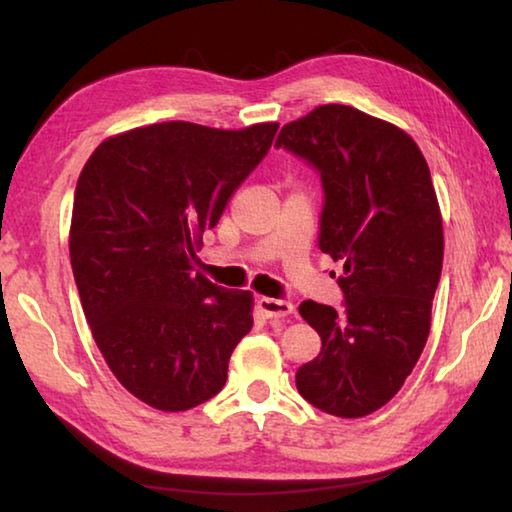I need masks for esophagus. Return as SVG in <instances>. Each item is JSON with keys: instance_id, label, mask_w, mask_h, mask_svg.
Returning <instances> with one entry per match:
<instances>
[{"instance_id": "1", "label": "esophagus", "mask_w": 512, "mask_h": 512, "mask_svg": "<svg viewBox=\"0 0 512 512\" xmlns=\"http://www.w3.org/2000/svg\"><path fill=\"white\" fill-rule=\"evenodd\" d=\"M257 307L266 318H284L293 314V305L287 300H275V298H257Z\"/></svg>"}]
</instances>
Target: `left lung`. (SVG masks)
<instances>
[{
  "label": "left lung",
  "mask_w": 512,
  "mask_h": 512,
  "mask_svg": "<svg viewBox=\"0 0 512 512\" xmlns=\"http://www.w3.org/2000/svg\"><path fill=\"white\" fill-rule=\"evenodd\" d=\"M275 146L320 173L318 246L343 262L345 309L300 305L323 348L296 372L298 393L363 418L393 400L429 336L445 239L427 160L402 128L341 103L282 126Z\"/></svg>",
  "instance_id": "8db88e82"
}]
</instances>
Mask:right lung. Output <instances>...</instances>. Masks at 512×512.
Wrapping results in <instances>:
<instances>
[{
	"label": "right lung",
	"mask_w": 512,
	"mask_h": 512,
	"mask_svg": "<svg viewBox=\"0 0 512 512\" xmlns=\"http://www.w3.org/2000/svg\"><path fill=\"white\" fill-rule=\"evenodd\" d=\"M275 121L221 131L162 121L103 140L74 192L69 259L119 384L158 411L221 391L253 327V293L194 273L203 232L273 144Z\"/></svg>",
	"instance_id": "1"
}]
</instances>
